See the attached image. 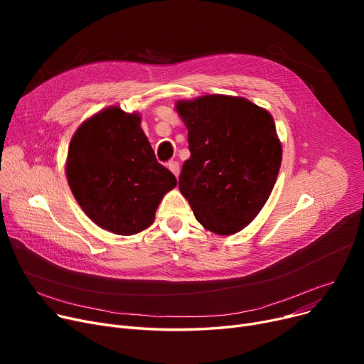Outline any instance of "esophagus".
<instances>
[{
	"instance_id": "obj_1",
	"label": "esophagus",
	"mask_w": 364,
	"mask_h": 364,
	"mask_svg": "<svg viewBox=\"0 0 364 364\" xmlns=\"http://www.w3.org/2000/svg\"><path fill=\"white\" fill-rule=\"evenodd\" d=\"M168 169L172 172V174H174L176 177H178V174H180V165H178V162H176V161H171V162H168Z\"/></svg>"
}]
</instances>
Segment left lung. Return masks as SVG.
<instances>
[{"label": "left lung", "instance_id": "obj_1", "mask_svg": "<svg viewBox=\"0 0 364 364\" xmlns=\"http://www.w3.org/2000/svg\"><path fill=\"white\" fill-rule=\"evenodd\" d=\"M176 109L190 150L180 192L206 230L233 235L258 215L277 180L282 144L272 114L223 94L178 102Z\"/></svg>", "mask_w": 364, "mask_h": 364}]
</instances>
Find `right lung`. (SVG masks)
Returning a JSON list of instances; mask_svg holds the SVG:
<instances>
[{"label":"right lung","mask_w":364,"mask_h":364,"mask_svg":"<svg viewBox=\"0 0 364 364\" xmlns=\"http://www.w3.org/2000/svg\"><path fill=\"white\" fill-rule=\"evenodd\" d=\"M137 113L110 106L87 119L69 144L66 177L82 211L107 232H143L177 178L161 165Z\"/></svg>","instance_id":"add662e5"}]
</instances>
